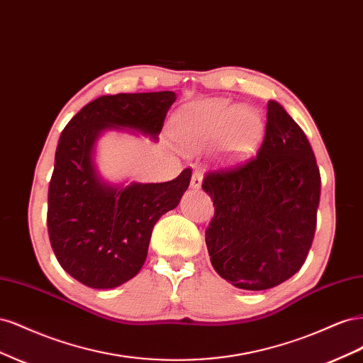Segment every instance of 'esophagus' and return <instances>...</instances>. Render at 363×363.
Returning a JSON list of instances; mask_svg holds the SVG:
<instances>
[{
  "mask_svg": "<svg viewBox=\"0 0 363 363\" xmlns=\"http://www.w3.org/2000/svg\"><path fill=\"white\" fill-rule=\"evenodd\" d=\"M203 183V174L201 171H194L192 179H191V188L192 189H200Z\"/></svg>",
  "mask_w": 363,
  "mask_h": 363,
  "instance_id": "esophagus-1",
  "label": "esophagus"
}]
</instances>
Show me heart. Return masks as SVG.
I'll return each mask as SVG.
<instances>
[{
    "label": "heart",
    "instance_id": "heart-1",
    "mask_svg": "<svg viewBox=\"0 0 363 363\" xmlns=\"http://www.w3.org/2000/svg\"><path fill=\"white\" fill-rule=\"evenodd\" d=\"M174 135L186 151L218 144L219 157L228 163L248 159L263 135V119L256 108L238 107L225 98H207L180 108Z\"/></svg>",
    "mask_w": 363,
    "mask_h": 363
}]
</instances>
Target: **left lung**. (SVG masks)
Wrapping results in <instances>:
<instances>
[{"label":"left lung","mask_w":363,"mask_h":363,"mask_svg":"<svg viewBox=\"0 0 363 363\" xmlns=\"http://www.w3.org/2000/svg\"><path fill=\"white\" fill-rule=\"evenodd\" d=\"M267 108L257 156L203 180L215 206L206 230L212 267L244 291L274 288L300 271L321 194L320 169L304 131L280 103L269 100Z\"/></svg>","instance_id":"1"}]
</instances>
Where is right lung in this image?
I'll list each match as a JSON object with an SVG mask.
<instances>
[{
	"label": "right lung",
	"mask_w": 363,
	"mask_h": 363,
	"mask_svg": "<svg viewBox=\"0 0 363 363\" xmlns=\"http://www.w3.org/2000/svg\"><path fill=\"white\" fill-rule=\"evenodd\" d=\"M175 98L171 91L103 95L62 131L48 188V235L60 267L86 286L112 289L136 276L152 227L177 207L192 175L186 168L164 183H108L96 169V140L107 130L159 140Z\"/></svg>",
	"instance_id": "add662e5"
}]
</instances>
